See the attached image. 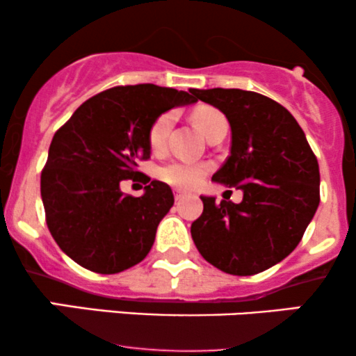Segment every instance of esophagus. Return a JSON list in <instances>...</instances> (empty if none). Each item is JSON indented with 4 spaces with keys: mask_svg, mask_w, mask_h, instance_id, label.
Returning a JSON list of instances; mask_svg holds the SVG:
<instances>
[{
    "mask_svg": "<svg viewBox=\"0 0 356 356\" xmlns=\"http://www.w3.org/2000/svg\"><path fill=\"white\" fill-rule=\"evenodd\" d=\"M174 197H175V201L179 202V201H182L184 197H186V194H184L182 191H175V192H174Z\"/></svg>",
    "mask_w": 356,
    "mask_h": 356,
    "instance_id": "esophagus-1",
    "label": "esophagus"
}]
</instances>
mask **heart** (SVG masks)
<instances>
[{"label": "heart", "instance_id": "obj_1", "mask_svg": "<svg viewBox=\"0 0 356 356\" xmlns=\"http://www.w3.org/2000/svg\"><path fill=\"white\" fill-rule=\"evenodd\" d=\"M175 120L174 112L161 113L149 127V145L154 152H162L167 145L170 129H172ZM194 124L201 130L206 137H209L219 127L227 125L226 117L214 107H199L194 112ZM209 167L202 162H189V161H174L169 164L162 165L159 170V177L169 184V186L177 187V189H194L199 182L202 181L204 175L207 174Z\"/></svg>", "mask_w": 356, "mask_h": 356}]
</instances>
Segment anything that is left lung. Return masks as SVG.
I'll return each instance as SVG.
<instances>
[{"mask_svg": "<svg viewBox=\"0 0 356 356\" xmlns=\"http://www.w3.org/2000/svg\"><path fill=\"white\" fill-rule=\"evenodd\" d=\"M231 125V155L212 181L236 186L243 201L201 197L191 226L195 248L220 271L251 276L283 261L320 204V167L303 129L283 105L239 88H192ZM229 192V191H227Z\"/></svg>", "mask_w": 356, "mask_h": 356, "instance_id": "1", "label": "left lung"}]
</instances>
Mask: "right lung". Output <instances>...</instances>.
I'll list each match as a JSON object with an SVG mask.
<instances>
[{
	"label": "right lung",
	"instance_id": "1",
	"mask_svg": "<svg viewBox=\"0 0 356 356\" xmlns=\"http://www.w3.org/2000/svg\"><path fill=\"white\" fill-rule=\"evenodd\" d=\"M194 102L192 88L120 85L83 102L56 130L42 170V199L53 239L75 263L115 275L149 254L174 194L137 162L150 159L147 134L155 118ZM129 178L147 184L142 198L121 192Z\"/></svg>",
	"mask_w": 356,
	"mask_h": 356
}]
</instances>
